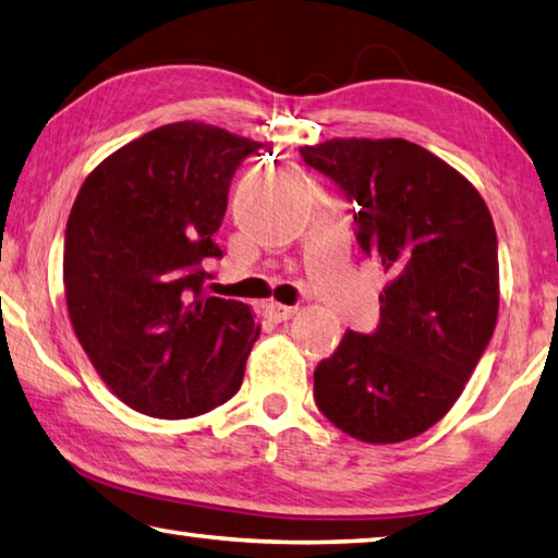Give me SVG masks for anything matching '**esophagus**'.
Here are the masks:
<instances>
[{
  "label": "esophagus",
  "instance_id": "esophagus-1",
  "mask_svg": "<svg viewBox=\"0 0 558 558\" xmlns=\"http://www.w3.org/2000/svg\"><path fill=\"white\" fill-rule=\"evenodd\" d=\"M294 314H296V306H284V304H267V306H264V316L274 320V324L289 320Z\"/></svg>",
  "mask_w": 558,
  "mask_h": 558
}]
</instances>
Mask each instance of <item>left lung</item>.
Instances as JSON below:
<instances>
[{"mask_svg": "<svg viewBox=\"0 0 558 558\" xmlns=\"http://www.w3.org/2000/svg\"><path fill=\"white\" fill-rule=\"evenodd\" d=\"M299 151L360 205V247L392 274L379 326L348 330L318 363L316 404L357 441H407L446 416L493 338L500 269L490 210L471 181L407 140Z\"/></svg>", "mask_w": 558, "mask_h": 558, "instance_id": "8db88e82", "label": "left lung"}]
</instances>
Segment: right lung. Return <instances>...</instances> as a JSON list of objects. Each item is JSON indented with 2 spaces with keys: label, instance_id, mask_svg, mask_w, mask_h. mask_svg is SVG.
I'll use <instances>...</instances> for the list:
<instances>
[{
  "label": "right lung",
  "instance_id": "add662e5",
  "mask_svg": "<svg viewBox=\"0 0 558 558\" xmlns=\"http://www.w3.org/2000/svg\"><path fill=\"white\" fill-rule=\"evenodd\" d=\"M259 142L213 124L146 132L87 175L65 225L77 340L136 412L189 418L234 397L259 336L247 304L205 294L232 173Z\"/></svg>",
  "mask_w": 558,
  "mask_h": 558
}]
</instances>
